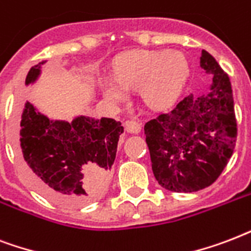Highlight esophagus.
<instances>
[{
  "label": "esophagus",
  "instance_id": "esophagus-1",
  "mask_svg": "<svg viewBox=\"0 0 251 251\" xmlns=\"http://www.w3.org/2000/svg\"><path fill=\"white\" fill-rule=\"evenodd\" d=\"M126 131L129 133H139L141 131V124L135 122V120H128L126 122Z\"/></svg>",
  "mask_w": 251,
  "mask_h": 251
}]
</instances>
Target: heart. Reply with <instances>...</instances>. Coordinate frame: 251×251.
<instances>
[{
  "label": "heart",
  "mask_w": 251,
  "mask_h": 251,
  "mask_svg": "<svg viewBox=\"0 0 251 251\" xmlns=\"http://www.w3.org/2000/svg\"><path fill=\"white\" fill-rule=\"evenodd\" d=\"M188 73L187 59L179 52H129L116 65L115 79L104 81V90L110 99L123 102L127 90L141 89L148 104L162 107L179 95Z\"/></svg>",
  "instance_id": "heart-1"
}]
</instances>
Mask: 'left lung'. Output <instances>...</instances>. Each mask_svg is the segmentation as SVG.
<instances>
[{"label":"left lung","mask_w":251,"mask_h":251,"mask_svg":"<svg viewBox=\"0 0 251 251\" xmlns=\"http://www.w3.org/2000/svg\"><path fill=\"white\" fill-rule=\"evenodd\" d=\"M200 67L213 75L211 93L188 95L144 126L153 174L174 192L211 186L232 157L237 139L232 85L215 57L201 51Z\"/></svg>","instance_id":"1"}]
</instances>
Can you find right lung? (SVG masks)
I'll list each match as a JSON object with an SVG mask.
<instances>
[{"instance_id": "1", "label": "right lung", "mask_w": 251, "mask_h": 251, "mask_svg": "<svg viewBox=\"0 0 251 251\" xmlns=\"http://www.w3.org/2000/svg\"><path fill=\"white\" fill-rule=\"evenodd\" d=\"M42 64L31 68L27 85L36 79ZM123 131L120 122L107 118L52 122L26 102L21 115L19 161L44 198L64 207L87 204L107 190Z\"/></svg>"}]
</instances>
